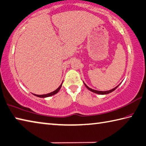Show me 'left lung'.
I'll return each instance as SVG.
<instances>
[{
	"label": "left lung",
	"mask_w": 146,
	"mask_h": 146,
	"mask_svg": "<svg viewBox=\"0 0 146 146\" xmlns=\"http://www.w3.org/2000/svg\"><path fill=\"white\" fill-rule=\"evenodd\" d=\"M84 84L85 85V86H86V87L87 88V89L89 90L90 91H91V92H92L95 93H97V94H99V95H106V94H109V93H111V92H113V91H114L115 90H116V89L117 88L118 86H119V85L120 84H119V85H117V86L116 87H115L114 88L112 89V90H108V91H98V90H93V89L90 88L87 85L84 83Z\"/></svg>",
	"instance_id": "left-lung-1"
}]
</instances>
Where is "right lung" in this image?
<instances>
[{
	"instance_id": "add662e5",
	"label": "right lung",
	"mask_w": 146,
	"mask_h": 146,
	"mask_svg": "<svg viewBox=\"0 0 146 146\" xmlns=\"http://www.w3.org/2000/svg\"><path fill=\"white\" fill-rule=\"evenodd\" d=\"M62 84H60V86L56 90H54V92H51V93H47V94H44V95H35V94H34V95L35 96H36V97H40V98H46V97H51V96H52V95H54L56 94V93L59 92L60 88H61V87L62 86Z\"/></svg>"
}]
</instances>
